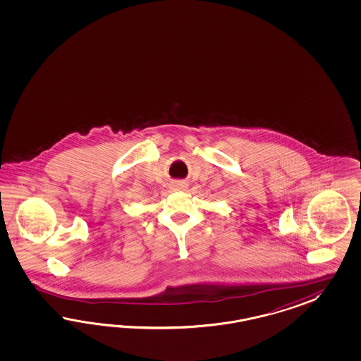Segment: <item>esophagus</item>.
<instances>
[{"label":"esophagus","instance_id":"esophagus-1","mask_svg":"<svg viewBox=\"0 0 361 361\" xmlns=\"http://www.w3.org/2000/svg\"><path fill=\"white\" fill-rule=\"evenodd\" d=\"M173 188L176 190H183V189H185L186 184L184 181H177V183H173Z\"/></svg>","mask_w":361,"mask_h":361}]
</instances>
